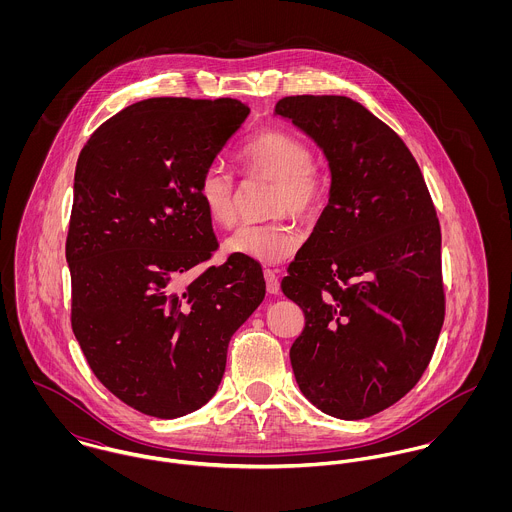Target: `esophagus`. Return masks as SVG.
<instances>
[{"label": "esophagus", "mask_w": 512, "mask_h": 512, "mask_svg": "<svg viewBox=\"0 0 512 512\" xmlns=\"http://www.w3.org/2000/svg\"><path fill=\"white\" fill-rule=\"evenodd\" d=\"M264 280H266V290H268V293L276 295V293L280 292V280H278L274 270H264Z\"/></svg>", "instance_id": "34e87169"}]
</instances>
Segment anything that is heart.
Segmentation results:
<instances>
[{
  "label": "heart",
  "mask_w": 512,
  "mask_h": 512,
  "mask_svg": "<svg viewBox=\"0 0 512 512\" xmlns=\"http://www.w3.org/2000/svg\"><path fill=\"white\" fill-rule=\"evenodd\" d=\"M248 179L274 181L268 215L313 220L325 201L327 185L313 163L309 146L286 130H264L250 138L238 153ZM199 199L209 219L232 226L238 217V193L234 177L220 165H211L199 179ZM301 244V232L288 219L248 224L224 240V252L250 258L260 264H280L292 258Z\"/></svg>",
  "instance_id": "obj_1"
}]
</instances>
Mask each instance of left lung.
Wrapping results in <instances>:
<instances>
[{"label": "left lung", "mask_w": 512, "mask_h": 512, "mask_svg": "<svg viewBox=\"0 0 512 512\" xmlns=\"http://www.w3.org/2000/svg\"><path fill=\"white\" fill-rule=\"evenodd\" d=\"M292 122L329 163V203L282 290L305 313L290 349L303 396L361 420L406 396L443 325L441 230L406 144L347 96H286Z\"/></svg>", "instance_id": "left-lung-1"}]
</instances>
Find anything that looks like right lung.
<instances>
[{"instance_id": "add662e5", "label": "right lung", "mask_w": 512, "mask_h": 512, "mask_svg": "<svg viewBox=\"0 0 512 512\" xmlns=\"http://www.w3.org/2000/svg\"><path fill=\"white\" fill-rule=\"evenodd\" d=\"M248 114L232 98H149L78 155L74 337L96 378L147 416L179 418L215 396L230 337L266 295L260 264L240 256L183 284L219 246L199 179Z\"/></svg>"}]
</instances>
